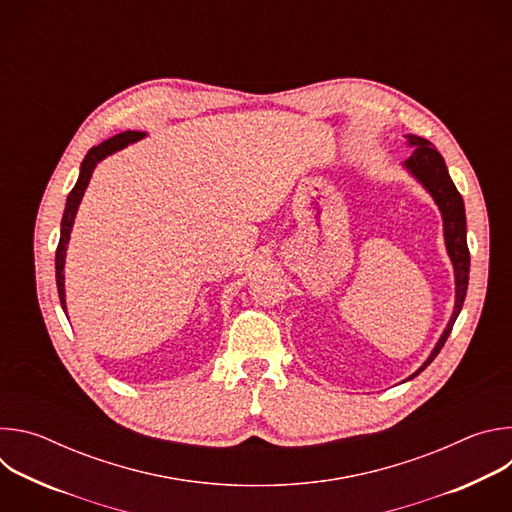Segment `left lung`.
I'll return each instance as SVG.
<instances>
[{
  "label": "left lung",
  "instance_id": "left-lung-1",
  "mask_svg": "<svg viewBox=\"0 0 512 512\" xmlns=\"http://www.w3.org/2000/svg\"><path fill=\"white\" fill-rule=\"evenodd\" d=\"M407 145L413 148V154L405 160V170L431 194L433 202L437 204L442 212V221H444V241H446V249L450 255V261L454 265V279H456V304H454V312L452 318L444 330V334L440 336V340L435 342L431 354L427 356V360L421 364V367L407 377L405 381H411L413 377H417L427 364L440 354L442 346L446 344L454 322L464 306L466 300V291H468V277H470V251H468V243H466V208H464V200L458 192V188L454 186L448 166L442 158V154L437 152L433 145L417 135H405Z\"/></svg>",
  "mask_w": 512,
  "mask_h": 512
}]
</instances>
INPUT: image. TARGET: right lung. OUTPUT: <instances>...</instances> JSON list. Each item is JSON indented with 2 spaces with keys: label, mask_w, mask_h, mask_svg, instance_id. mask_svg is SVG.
Returning a JSON list of instances; mask_svg holds the SVG:
<instances>
[{
  "label": "right lung",
  "mask_w": 512,
  "mask_h": 512,
  "mask_svg": "<svg viewBox=\"0 0 512 512\" xmlns=\"http://www.w3.org/2000/svg\"><path fill=\"white\" fill-rule=\"evenodd\" d=\"M145 133L141 131H123V133H117L109 139H105L103 143L95 145V148L89 150V154L85 156L83 164H81V174H79V180L75 184V188L70 190L68 198H66V206H64V214H62V223H60V241H58V249H56V287H58V298H60V304H62V310L66 314V294H64V261H66V247H68V241H70V231H72V225H75V216H77V210H79V204L85 196V190L91 182V176L97 168V164L101 160H105L107 156L127 148L129 143H135L139 139H143Z\"/></svg>",
  "instance_id": "right-lung-1"
}]
</instances>
